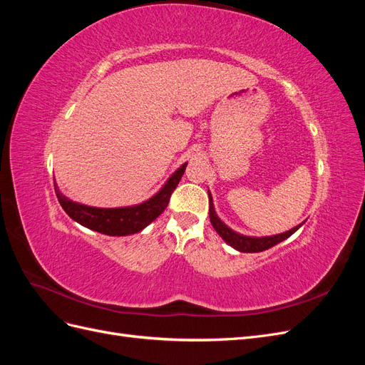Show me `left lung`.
<instances>
[{
  "instance_id": "obj_1",
  "label": "left lung",
  "mask_w": 365,
  "mask_h": 365,
  "mask_svg": "<svg viewBox=\"0 0 365 365\" xmlns=\"http://www.w3.org/2000/svg\"><path fill=\"white\" fill-rule=\"evenodd\" d=\"M208 200H210V208H208L210 222H212L213 228L216 230V233L220 237H222L228 245H231L235 250H237L240 252H260V251H264V250H268V248H272L274 245L280 244L282 240L292 236L295 231L302 227V224H300V225L294 227L292 230L286 231V233L275 235V236H268V237H250V236L239 235V233H236V231L228 228L222 222V220L217 217V215L215 212L213 201H212V195H210V192H208Z\"/></svg>"
}]
</instances>
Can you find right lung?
I'll return each instance as SVG.
<instances>
[{"mask_svg": "<svg viewBox=\"0 0 365 365\" xmlns=\"http://www.w3.org/2000/svg\"><path fill=\"white\" fill-rule=\"evenodd\" d=\"M187 168V163L176 170L170 178L163 185V189L152 196L149 201H145L138 205L132 207H120V208H97L74 202L63 196L54 184V192H56L58 201L62 205L71 219L81 225L98 231L108 236H128L138 233L145 227H148L152 220H155L168 207L170 196L176 185L181 181V176Z\"/></svg>", "mask_w": 365, "mask_h": 365, "instance_id": "right-lung-1", "label": "right lung"}]
</instances>
